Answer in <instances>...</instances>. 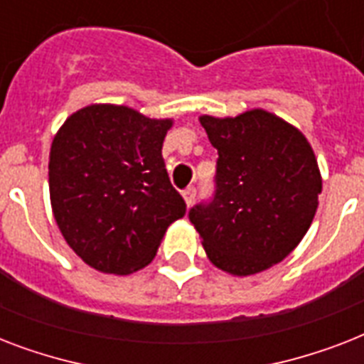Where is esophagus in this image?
Instances as JSON below:
<instances>
[{
  "label": "esophagus",
  "mask_w": 364,
  "mask_h": 364,
  "mask_svg": "<svg viewBox=\"0 0 364 364\" xmlns=\"http://www.w3.org/2000/svg\"><path fill=\"white\" fill-rule=\"evenodd\" d=\"M183 198H185L187 205L193 204L194 198H196V187H187V188H185V191H183Z\"/></svg>",
  "instance_id": "34e87169"
}]
</instances>
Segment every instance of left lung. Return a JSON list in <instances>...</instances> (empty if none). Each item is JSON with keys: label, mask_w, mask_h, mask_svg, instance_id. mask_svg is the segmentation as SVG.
I'll use <instances>...</instances> for the list:
<instances>
[{"label": "left lung", "mask_w": 364, "mask_h": 364, "mask_svg": "<svg viewBox=\"0 0 364 364\" xmlns=\"http://www.w3.org/2000/svg\"><path fill=\"white\" fill-rule=\"evenodd\" d=\"M217 149L215 191L188 211L217 268L251 276L283 260L308 232L321 193L310 143L268 111L200 117Z\"/></svg>", "instance_id": "left-lung-1"}]
</instances>
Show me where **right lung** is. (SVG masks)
Returning a JSON list of instances; mask_svg holds the SVG:
<instances>
[{"label": "right lung", "mask_w": 364, "mask_h": 364, "mask_svg": "<svg viewBox=\"0 0 364 364\" xmlns=\"http://www.w3.org/2000/svg\"><path fill=\"white\" fill-rule=\"evenodd\" d=\"M171 121L124 105H88L64 122L48 156L54 219L88 266L126 276L153 260L187 204L170 183L162 143Z\"/></svg>", "instance_id": "obj_1"}]
</instances>
